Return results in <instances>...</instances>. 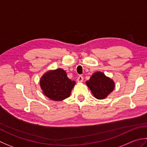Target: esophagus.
Returning a JSON list of instances; mask_svg holds the SVG:
<instances>
[{
	"label": "esophagus",
	"instance_id": "1",
	"mask_svg": "<svg viewBox=\"0 0 147 147\" xmlns=\"http://www.w3.org/2000/svg\"><path fill=\"white\" fill-rule=\"evenodd\" d=\"M77 80V82H82L84 80V77L82 76H79V77H78Z\"/></svg>",
	"mask_w": 147,
	"mask_h": 147
}]
</instances>
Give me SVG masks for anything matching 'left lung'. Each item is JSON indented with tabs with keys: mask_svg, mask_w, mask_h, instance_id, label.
<instances>
[{
	"mask_svg": "<svg viewBox=\"0 0 147 147\" xmlns=\"http://www.w3.org/2000/svg\"><path fill=\"white\" fill-rule=\"evenodd\" d=\"M86 83L98 100L106 98L113 91L115 86L114 81L101 71L94 72Z\"/></svg>",
	"mask_w": 147,
	"mask_h": 147,
	"instance_id": "left-lung-1",
	"label": "left lung"
}]
</instances>
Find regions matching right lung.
I'll list each match as a JSON object with an SVG mask.
<instances>
[{
  "label": "right lung",
  "instance_id": "add662e5",
  "mask_svg": "<svg viewBox=\"0 0 147 147\" xmlns=\"http://www.w3.org/2000/svg\"><path fill=\"white\" fill-rule=\"evenodd\" d=\"M76 81L68 79L62 68L51 70L43 74L40 86L44 94L53 101H63L70 97Z\"/></svg>",
  "mask_w": 147,
  "mask_h": 147
}]
</instances>
